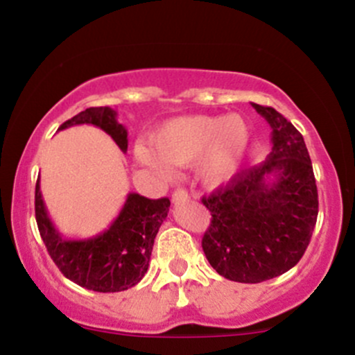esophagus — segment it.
Wrapping results in <instances>:
<instances>
[{
	"label": "esophagus",
	"mask_w": 355,
	"mask_h": 355,
	"mask_svg": "<svg viewBox=\"0 0 355 355\" xmlns=\"http://www.w3.org/2000/svg\"><path fill=\"white\" fill-rule=\"evenodd\" d=\"M187 199H189V192L184 189H177L173 193H171V200H173V204L185 202Z\"/></svg>",
	"instance_id": "1"
}]
</instances>
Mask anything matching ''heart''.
Instances as JSON below:
<instances>
[{"label":"heart","mask_w":355,"mask_h":355,"mask_svg":"<svg viewBox=\"0 0 355 355\" xmlns=\"http://www.w3.org/2000/svg\"><path fill=\"white\" fill-rule=\"evenodd\" d=\"M252 129L243 115H184L165 122L153 134V148L139 144L136 158L158 177L168 178L171 166L199 159V178L209 189L230 184L248 151Z\"/></svg>","instance_id":"1"}]
</instances>
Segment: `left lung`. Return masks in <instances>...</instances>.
<instances>
[{
    "label": "left lung",
    "instance_id": "1",
    "mask_svg": "<svg viewBox=\"0 0 355 355\" xmlns=\"http://www.w3.org/2000/svg\"><path fill=\"white\" fill-rule=\"evenodd\" d=\"M270 125L266 162L202 197L211 225L202 250L212 268L257 284L284 274L304 255L318 216V192L303 136L272 107L252 103Z\"/></svg>",
    "mask_w": 355,
    "mask_h": 355
}]
</instances>
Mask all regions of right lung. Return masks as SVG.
<instances>
[{
    "label": "right lung",
    "instance_id": "add662e5",
    "mask_svg": "<svg viewBox=\"0 0 355 355\" xmlns=\"http://www.w3.org/2000/svg\"><path fill=\"white\" fill-rule=\"evenodd\" d=\"M81 124L105 130L122 151H128V129L119 124L117 112L110 107H89L66 121L59 130ZM168 209L166 197L153 200L130 192L105 231L83 240H71L62 236L51 221L40 192V177L37 178L35 219L51 259L69 281L96 293L125 291L144 277Z\"/></svg>",
    "mask_w": 355,
    "mask_h": 355
}]
</instances>
